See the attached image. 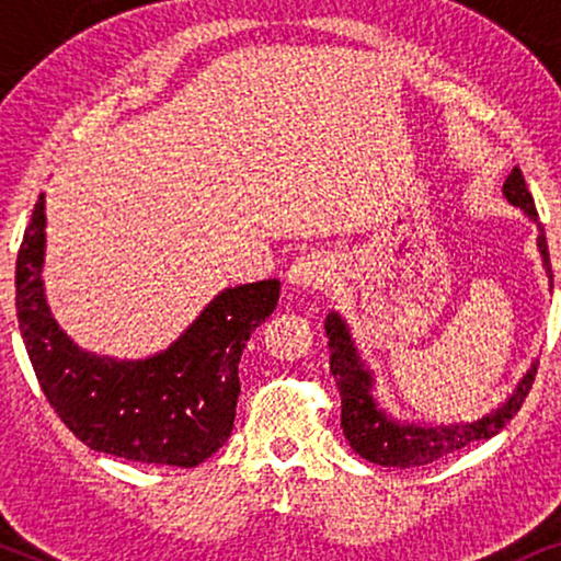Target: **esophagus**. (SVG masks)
<instances>
[{
  "mask_svg": "<svg viewBox=\"0 0 561 561\" xmlns=\"http://www.w3.org/2000/svg\"><path fill=\"white\" fill-rule=\"evenodd\" d=\"M334 280V260L327 252H306L288 267V283L298 288H329Z\"/></svg>",
  "mask_w": 561,
  "mask_h": 561,
  "instance_id": "obj_1",
  "label": "esophagus"
}]
</instances>
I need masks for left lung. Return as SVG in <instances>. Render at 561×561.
Listing matches in <instances>:
<instances>
[{
  "label": "left lung",
  "mask_w": 561,
  "mask_h": 561,
  "mask_svg": "<svg viewBox=\"0 0 561 561\" xmlns=\"http://www.w3.org/2000/svg\"><path fill=\"white\" fill-rule=\"evenodd\" d=\"M503 194L511 204L524 209L528 217L536 219L534 198L528 194L524 175L518 168H513L508 179L503 183ZM539 250L547 265V273H551L549 265V250L543 229L539 234ZM327 336H329V370L336 378V388L342 396V428L347 436L350 447L357 451L367 462L382 465V467H421L451 455V451L470 447V444L480 439H490L508 421L516 416L520 405H524L528 390L534 386L536 365L526 373L520 380L516 393L508 398L503 409H497L490 416L474 421V424L465 426H447V428H421V426H401L396 421H388L386 413L375 409V401L370 396V373L363 370L355 347H352L350 332L344 321L336 313L327 317Z\"/></svg>",
  "instance_id": "8db88e82"
}]
</instances>
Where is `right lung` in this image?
Listing matches in <instances>:
<instances>
[{"instance_id":"add662e5","label":"right lung","mask_w":561,"mask_h":561,"mask_svg":"<svg viewBox=\"0 0 561 561\" xmlns=\"http://www.w3.org/2000/svg\"><path fill=\"white\" fill-rule=\"evenodd\" d=\"M43 198V196H41ZM43 202L14 267L20 332L45 398L76 439L142 465L196 467L225 447L240 396V357L278 306L280 280L227 288L171 350L137 363L81 352L43 296Z\"/></svg>"}]
</instances>
